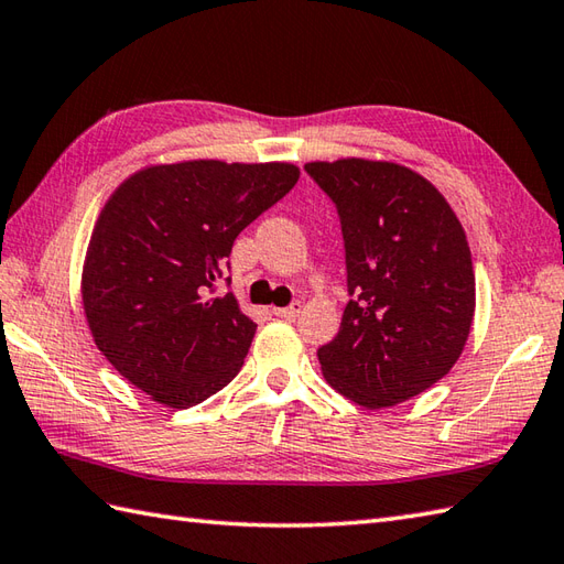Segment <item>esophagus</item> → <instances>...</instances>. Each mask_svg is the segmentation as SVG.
Here are the masks:
<instances>
[{"instance_id":"esophagus-1","label":"esophagus","mask_w":564,"mask_h":564,"mask_svg":"<svg viewBox=\"0 0 564 564\" xmlns=\"http://www.w3.org/2000/svg\"><path fill=\"white\" fill-rule=\"evenodd\" d=\"M301 310H303V303L295 301L289 307H273V315L275 317H283V319H293V317L301 315Z\"/></svg>"}]
</instances>
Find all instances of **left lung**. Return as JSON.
Wrapping results in <instances>:
<instances>
[{
  "mask_svg": "<svg viewBox=\"0 0 564 564\" xmlns=\"http://www.w3.org/2000/svg\"><path fill=\"white\" fill-rule=\"evenodd\" d=\"M339 213L346 303L319 346L327 382L368 410L429 390L458 361L475 315L460 220L424 176L394 162L305 164Z\"/></svg>",
  "mask_w": 564,
  "mask_h": 564,
  "instance_id": "1",
  "label": "left lung"
}]
</instances>
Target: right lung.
Listing matches in <instances>:
<instances>
[{
    "mask_svg": "<svg viewBox=\"0 0 564 564\" xmlns=\"http://www.w3.org/2000/svg\"><path fill=\"white\" fill-rule=\"evenodd\" d=\"M285 162L148 166L106 200L89 239L82 301L109 364L154 402L186 410L245 364L257 325L215 295L237 235L295 186Z\"/></svg>",
    "mask_w": 564,
    "mask_h": 564,
    "instance_id": "obj_1",
    "label": "right lung"
}]
</instances>
